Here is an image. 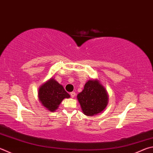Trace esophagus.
<instances>
[{
  "mask_svg": "<svg viewBox=\"0 0 153 153\" xmlns=\"http://www.w3.org/2000/svg\"><path fill=\"white\" fill-rule=\"evenodd\" d=\"M70 95L71 98H74V97L76 96V93H75L74 91H72V92L70 93Z\"/></svg>",
  "mask_w": 153,
  "mask_h": 153,
  "instance_id": "obj_1",
  "label": "esophagus"
}]
</instances>
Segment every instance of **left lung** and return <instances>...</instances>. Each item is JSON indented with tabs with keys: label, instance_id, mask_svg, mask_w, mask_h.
Masks as SVG:
<instances>
[{
	"label": "left lung",
	"instance_id": "obj_1",
	"mask_svg": "<svg viewBox=\"0 0 153 153\" xmlns=\"http://www.w3.org/2000/svg\"><path fill=\"white\" fill-rule=\"evenodd\" d=\"M77 99L83 113L88 116H93L106 108L108 94L98 79H90L85 83L82 92L77 94Z\"/></svg>",
	"mask_w": 153,
	"mask_h": 153
}]
</instances>
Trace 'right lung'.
<instances>
[{"mask_svg":"<svg viewBox=\"0 0 153 153\" xmlns=\"http://www.w3.org/2000/svg\"><path fill=\"white\" fill-rule=\"evenodd\" d=\"M70 98L63 85L51 77L41 85L38 90L39 101L49 112H55L65 98Z\"/></svg>","mask_w":153,"mask_h":153,"instance_id":"1","label":"right lung"}]
</instances>
